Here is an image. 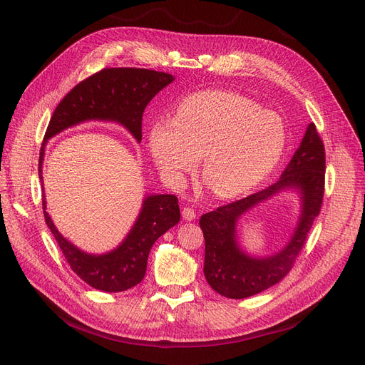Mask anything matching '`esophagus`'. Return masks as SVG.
Here are the masks:
<instances>
[{"label":"esophagus","instance_id":"obj_1","mask_svg":"<svg viewBox=\"0 0 365 365\" xmlns=\"http://www.w3.org/2000/svg\"><path fill=\"white\" fill-rule=\"evenodd\" d=\"M182 217L185 219V220H187V222H190V220H194L195 217H197V212L194 210V207H183V210H182Z\"/></svg>","mask_w":365,"mask_h":365}]
</instances>
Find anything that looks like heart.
Listing matches in <instances>:
<instances>
[{
  "label": "heart",
  "mask_w": 365,
  "mask_h": 365,
  "mask_svg": "<svg viewBox=\"0 0 365 365\" xmlns=\"http://www.w3.org/2000/svg\"><path fill=\"white\" fill-rule=\"evenodd\" d=\"M285 146V124L277 113L222 90L186 96L171 120L148 131V149L163 176L179 183L202 157V178L220 198L242 195L269 176Z\"/></svg>",
  "instance_id": "b5f03b06"
}]
</instances>
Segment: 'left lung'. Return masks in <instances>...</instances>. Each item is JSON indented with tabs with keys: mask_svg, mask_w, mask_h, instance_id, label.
I'll return each instance as SVG.
<instances>
[{
	"mask_svg": "<svg viewBox=\"0 0 365 365\" xmlns=\"http://www.w3.org/2000/svg\"><path fill=\"white\" fill-rule=\"evenodd\" d=\"M325 150L314 123L306 128L300 146L277 183L235 202L222 205L201 216L205 240L204 275L215 292L229 299H245L279 282L294 264L324 197ZM296 188L302 208L298 226L281 252L266 258L244 254L236 241V223L241 215L281 190Z\"/></svg>",
	"mask_w": 365,
	"mask_h": 365,
	"instance_id": "1",
	"label": "left lung"
}]
</instances>
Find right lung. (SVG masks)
Listing matches in <instances>:
<instances>
[{"instance_id":"add662e5","label":"right lung","mask_w":365,"mask_h":365,"mask_svg":"<svg viewBox=\"0 0 365 365\" xmlns=\"http://www.w3.org/2000/svg\"><path fill=\"white\" fill-rule=\"evenodd\" d=\"M175 76L140 68H105L76 84L54 109L40 152L38 176L43 182V160L47 140L61 131L84 121H112L142 140V117L155 94L173 83ZM44 189V187H43ZM176 195H148L124 241L105 255H88L69 242L46 212L44 219L71 269L96 290L125 292L138 285L146 272L150 248L170 227L179 223L180 210Z\"/></svg>"}]
</instances>
